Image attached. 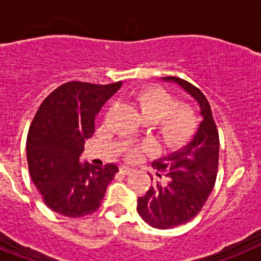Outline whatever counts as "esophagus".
<instances>
[{"label": "esophagus", "instance_id": "esophagus-1", "mask_svg": "<svg viewBox=\"0 0 261 261\" xmlns=\"http://www.w3.org/2000/svg\"><path fill=\"white\" fill-rule=\"evenodd\" d=\"M119 171L122 172V174H124V175H128V174H131V172H133V168L127 167V166H120Z\"/></svg>", "mask_w": 261, "mask_h": 261}]
</instances>
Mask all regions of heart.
Returning a JSON list of instances; mask_svg holds the SVG:
<instances>
[{"instance_id":"heart-1","label":"heart","mask_w":261,"mask_h":261,"mask_svg":"<svg viewBox=\"0 0 261 261\" xmlns=\"http://www.w3.org/2000/svg\"><path fill=\"white\" fill-rule=\"evenodd\" d=\"M142 117L147 122H154L158 134L170 147H179L194 135L196 128V117L185 105H176L174 98L162 89L142 90L137 97ZM142 131L133 137L138 138ZM139 150H128V158L137 156Z\"/></svg>"}]
</instances>
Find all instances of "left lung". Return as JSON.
Masks as SVG:
<instances>
[{
    "instance_id": "8db88e82",
    "label": "left lung",
    "mask_w": 261,
    "mask_h": 261,
    "mask_svg": "<svg viewBox=\"0 0 261 261\" xmlns=\"http://www.w3.org/2000/svg\"><path fill=\"white\" fill-rule=\"evenodd\" d=\"M163 82L178 85L199 105L201 122L186 146L154 162L166 172L167 185H156L138 198L137 211L148 225L170 229L196 216L215 186L219 164V134L208 100L198 87L176 76Z\"/></svg>"
}]
</instances>
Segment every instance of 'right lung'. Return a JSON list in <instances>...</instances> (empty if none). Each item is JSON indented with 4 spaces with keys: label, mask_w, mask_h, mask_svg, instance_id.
Masks as SVG:
<instances>
[{
    "label": "right lung",
    "mask_w": 261,
    "mask_h": 261,
    "mask_svg": "<svg viewBox=\"0 0 261 261\" xmlns=\"http://www.w3.org/2000/svg\"><path fill=\"white\" fill-rule=\"evenodd\" d=\"M122 82L93 85L67 82L39 106L26 141V156L33 183L46 205L67 218L97 211L107 185L118 172L115 163H81L94 122Z\"/></svg>",
    "instance_id": "right-lung-1"
}]
</instances>
